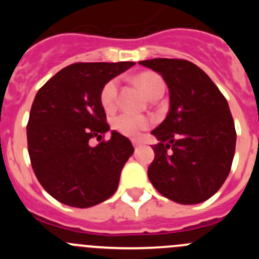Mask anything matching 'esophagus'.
<instances>
[{
	"label": "esophagus",
	"instance_id": "esophagus-1",
	"mask_svg": "<svg viewBox=\"0 0 259 259\" xmlns=\"http://www.w3.org/2000/svg\"><path fill=\"white\" fill-rule=\"evenodd\" d=\"M141 145H143V143H141V141H137V140H135V141H134L135 149H137V148H140Z\"/></svg>",
	"mask_w": 259,
	"mask_h": 259
}]
</instances>
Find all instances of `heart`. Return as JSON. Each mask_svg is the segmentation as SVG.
I'll use <instances>...</instances> for the list:
<instances>
[{"instance_id":"obj_1","label":"heart","mask_w":259,"mask_h":259,"mask_svg":"<svg viewBox=\"0 0 259 259\" xmlns=\"http://www.w3.org/2000/svg\"><path fill=\"white\" fill-rule=\"evenodd\" d=\"M137 84L143 89L148 98H154L158 95H163L164 83L159 75L154 72H141L136 77ZM119 84L118 80L113 79L107 81L101 91V104L106 111L115 109L116 100H118ZM115 131L128 137H136L141 131L146 130L150 125V119L145 116L132 115V114H120L113 122Z\"/></svg>"}]
</instances>
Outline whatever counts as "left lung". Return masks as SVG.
I'll use <instances>...</instances> for the list:
<instances>
[{
	"instance_id": "left-lung-1",
	"label": "left lung",
	"mask_w": 259,
	"mask_h": 259,
	"mask_svg": "<svg viewBox=\"0 0 259 259\" xmlns=\"http://www.w3.org/2000/svg\"><path fill=\"white\" fill-rule=\"evenodd\" d=\"M140 65L158 72L170 93V110L152 135L154 161L148 176L168 200L194 205L209 200L227 179L236 131L227 100L198 66L154 58Z\"/></svg>"
}]
</instances>
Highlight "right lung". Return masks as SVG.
Listing matches in <instances>:
<instances>
[{"label": "right lung", "mask_w": 259, "mask_h": 259, "mask_svg": "<svg viewBox=\"0 0 259 259\" xmlns=\"http://www.w3.org/2000/svg\"><path fill=\"white\" fill-rule=\"evenodd\" d=\"M135 62L74 63L48 80L36 95L27 124L32 168L45 191L72 207H91L115 193L134 146L110 130L101 104L107 81Z\"/></svg>", "instance_id": "1"}]
</instances>
